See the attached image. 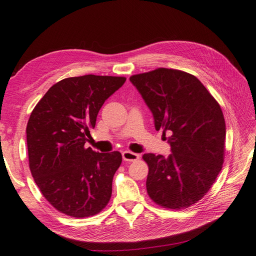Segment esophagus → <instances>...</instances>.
<instances>
[{"label":"esophagus","instance_id":"34e87169","mask_svg":"<svg viewBox=\"0 0 256 256\" xmlns=\"http://www.w3.org/2000/svg\"><path fill=\"white\" fill-rule=\"evenodd\" d=\"M140 158V154L131 152H122V160L127 162H134Z\"/></svg>","mask_w":256,"mask_h":256}]
</instances>
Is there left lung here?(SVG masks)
Here are the masks:
<instances>
[{
  "label": "left lung",
  "mask_w": 256,
  "mask_h": 256,
  "mask_svg": "<svg viewBox=\"0 0 256 256\" xmlns=\"http://www.w3.org/2000/svg\"><path fill=\"white\" fill-rule=\"evenodd\" d=\"M163 129L172 154H145L146 188L156 204L185 208L202 199L222 170L226 122L219 104L197 77L160 68L130 77ZM166 133L170 136L166 138Z\"/></svg>",
  "instance_id": "obj_1"
}]
</instances>
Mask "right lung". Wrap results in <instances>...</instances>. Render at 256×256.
<instances>
[{
	"label": "right lung",
	"mask_w": 256,
	"mask_h": 256,
	"mask_svg": "<svg viewBox=\"0 0 256 256\" xmlns=\"http://www.w3.org/2000/svg\"><path fill=\"white\" fill-rule=\"evenodd\" d=\"M125 82V77L91 74L62 79L30 114V168L42 195L61 213L89 217L108 204L122 154L96 152L84 144L102 106Z\"/></svg>",
	"instance_id": "1"
}]
</instances>
